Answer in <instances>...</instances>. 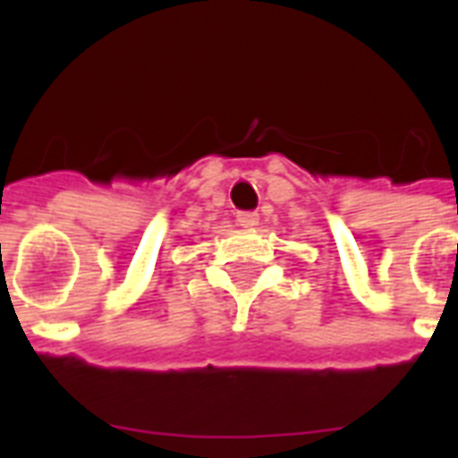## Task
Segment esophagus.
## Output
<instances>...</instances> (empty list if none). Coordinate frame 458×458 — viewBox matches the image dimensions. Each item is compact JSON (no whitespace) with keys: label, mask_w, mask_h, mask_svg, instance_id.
<instances>
[{"label":"esophagus","mask_w":458,"mask_h":458,"mask_svg":"<svg viewBox=\"0 0 458 458\" xmlns=\"http://www.w3.org/2000/svg\"><path fill=\"white\" fill-rule=\"evenodd\" d=\"M235 221L240 228H254L259 223V214H254V211H240Z\"/></svg>","instance_id":"obj_1"}]
</instances>
